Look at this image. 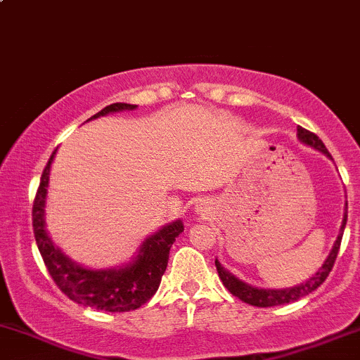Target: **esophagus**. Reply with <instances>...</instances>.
Returning a JSON list of instances; mask_svg holds the SVG:
<instances>
[{
    "label": "esophagus",
    "instance_id": "34e87169",
    "mask_svg": "<svg viewBox=\"0 0 360 360\" xmlns=\"http://www.w3.org/2000/svg\"><path fill=\"white\" fill-rule=\"evenodd\" d=\"M200 211H206V207H200Z\"/></svg>",
    "mask_w": 360,
    "mask_h": 360
}]
</instances>
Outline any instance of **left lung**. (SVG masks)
<instances>
[{
    "instance_id": "1",
    "label": "left lung",
    "mask_w": 360,
    "mask_h": 360,
    "mask_svg": "<svg viewBox=\"0 0 360 360\" xmlns=\"http://www.w3.org/2000/svg\"><path fill=\"white\" fill-rule=\"evenodd\" d=\"M297 135H299V139L304 142V144L311 146V148L318 149V150H321V153L326 154L328 158H331V154L328 153L326 146L323 144V141H321V139L314 132H311V130H305V129H302V127H299V129H297ZM345 225H347V214L343 216L342 231H340L338 238H336L333 250H331L330 256H328L326 261H324V264L321 266L319 271L316 273L312 278H309L305 283L297 285V287H293V288H287V290L254 288V287H250V285L243 283V281L238 280V278H235L231 273H228L226 269L223 268L221 264H219L218 259L214 261L216 269H218L219 278H221L223 285H225L228 292H230L231 295L238 297L242 302L256 305V307H273V305H283V304H288V302H295V300H299L300 297L309 295V293L314 292L316 288L321 287V285H323V281L328 278V274H330L331 269H333V264H335L336 256H338V250H340V243H342V237H343V230H345Z\"/></svg>"
}]
</instances>
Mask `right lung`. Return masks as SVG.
<instances>
[{"label":"right lung","instance_id":"add662e5","mask_svg":"<svg viewBox=\"0 0 360 360\" xmlns=\"http://www.w3.org/2000/svg\"><path fill=\"white\" fill-rule=\"evenodd\" d=\"M134 108L135 104L113 103L89 120L113 113V111L134 110ZM55 153L56 149L53 150L48 165L44 166L32 206L34 237H36L42 261L51 274L53 281L68 299L86 307L101 309L108 312H127L139 309L148 302L160 287L161 276L168 266L169 249L175 238L184 231V225L179 219L161 228L158 233L150 235L148 240L142 243L141 252L135 257V261L125 268L108 269V271H91V269L80 268L67 256H63L58 247L53 245L44 228V199L48 192L49 166H51Z\"/></svg>","mask_w":360,"mask_h":360}]
</instances>
